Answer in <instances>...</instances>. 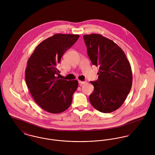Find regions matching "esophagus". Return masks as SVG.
<instances>
[{
	"mask_svg": "<svg viewBox=\"0 0 155 155\" xmlns=\"http://www.w3.org/2000/svg\"><path fill=\"white\" fill-rule=\"evenodd\" d=\"M78 82H79V84H80V85H82L85 84V83H87V82H86V81H79Z\"/></svg>",
	"mask_w": 155,
	"mask_h": 155,
	"instance_id": "34e87169",
	"label": "esophagus"
}]
</instances>
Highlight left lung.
<instances>
[{
  "instance_id": "left-lung-1",
  "label": "left lung",
  "mask_w": 155,
  "mask_h": 155,
  "mask_svg": "<svg viewBox=\"0 0 155 155\" xmlns=\"http://www.w3.org/2000/svg\"><path fill=\"white\" fill-rule=\"evenodd\" d=\"M84 39L92 64L99 68L97 81L90 82L94 89L89 101L97 110L111 113L123 104L132 87L130 63L123 50L103 35H85Z\"/></svg>"
}]
</instances>
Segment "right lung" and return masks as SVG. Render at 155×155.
Listing matches in <instances>:
<instances>
[{
    "instance_id": "obj_1",
    "label": "right lung",
    "mask_w": 155,
    "mask_h": 155,
    "mask_svg": "<svg viewBox=\"0 0 155 155\" xmlns=\"http://www.w3.org/2000/svg\"><path fill=\"white\" fill-rule=\"evenodd\" d=\"M79 38L78 35L55 34L38 45L27 61L25 82L35 101L51 113H60L71 104L77 80L56 77L57 66L64 52Z\"/></svg>"
}]
</instances>
